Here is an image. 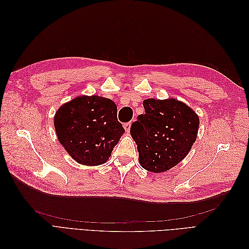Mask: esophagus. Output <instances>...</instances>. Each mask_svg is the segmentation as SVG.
Listing matches in <instances>:
<instances>
[{"mask_svg": "<svg viewBox=\"0 0 249 249\" xmlns=\"http://www.w3.org/2000/svg\"><path fill=\"white\" fill-rule=\"evenodd\" d=\"M131 124H132V123L130 122V123H125L124 124V130L129 133L130 132V129H131Z\"/></svg>", "mask_w": 249, "mask_h": 249, "instance_id": "34e87169", "label": "esophagus"}]
</instances>
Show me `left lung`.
Listing matches in <instances>:
<instances>
[{
  "instance_id": "1",
  "label": "left lung",
  "mask_w": 249,
  "mask_h": 249,
  "mask_svg": "<svg viewBox=\"0 0 249 249\" xmlns=\"http://www.w3.org/2000/svg\"><path fill=\"white\" fill-rule=\"evenodd\" d=\"M145 113L131 125L141 166L150 172L175 167L196 140L199 118L186 104L175 99L143 102Z\"/></svg>"
}]
</instances>
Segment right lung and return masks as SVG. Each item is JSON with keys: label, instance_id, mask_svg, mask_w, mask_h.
Instances as JSON below:
<instances>
[{"label": "right lung", "instance_id": "1", "mask_svg": "<svg viewBox=\"0 0 249 249\" xmlns=\"http://www.w3.org/2000/svg\"><path fill=\"white\" fill-rule=\"evenodd\" d=\"M59 142L72 159L95 166L106 162L124 133L114 102L83 95L60 107L54 117Z\"/></svg>", "mask_w": 249, "mask_h": 249}]
</instances>
